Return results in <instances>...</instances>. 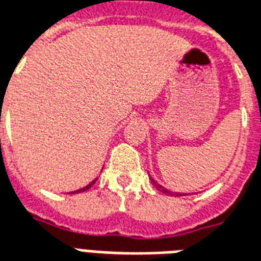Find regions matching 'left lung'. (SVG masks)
Masks as SVG:
<instances>
[{
  "mask_svg": "<svg viewBox=\"0 0 261 261\" xmlns=\"http://www.w3.org/2000/svg\"><path fill=\"white\" fill-rule=\"evenodd\" d=\"M149 179H151V181H152V185L155 187H156V189H158L159 192H162V193H165V194H169V196H176V197H180V196H185V194H183V193H173V192H169V190H168V189H165V187H162L161 186V185H158V181H155L152 179V177H149Z\"/></svg>",
  "mask_w": 261,
  "mask_h": 261,
  "instance_id": "obj_1",
  "label": "left lung"
}]
</instances>
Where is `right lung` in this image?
<instances>
[{
	"label": "right lung",
	"instance_id": "right-lung-1",
	"mask_svg": "<svg viewBox=\"0 0 261 261\" xmlns=\"http://www.w3.org/2000/svg\"><path fill=\"white\" fill-rule=\"evenodd\" d=\"M95 181H96V180H93V181H92V183H89V185H88V186L82 187V189H80V190H76V192H72V193H81V192H86V190H88V189H91V187H92V185H95Z\"/></svg>",
	"mask_w": 261,
	"mask_h": 261
}]
</instances>
